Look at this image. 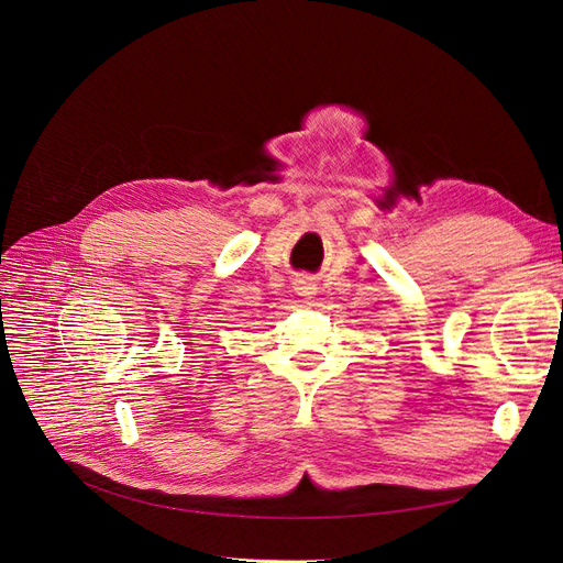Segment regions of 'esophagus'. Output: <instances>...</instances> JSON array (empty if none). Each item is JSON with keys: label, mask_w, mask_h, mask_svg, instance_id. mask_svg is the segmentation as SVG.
<instances>
[{"label": "esophagus", "mask_w": 563, "mask_h": 563, "mask_svg": "<svg viewBox=\"0 0 563 563\" xmlns=\"http://www.w3.org/2000/svg\"><path fill=\"white\" fill-rule=\"evenodd\" d=\"M296 286H298V291H300L302 296H310V294H312V284H310L308 279H298Z\"/></svg>", "instance_id": "1"}]
</instances>
